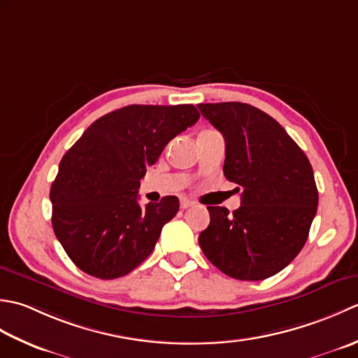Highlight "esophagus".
<instances>
[{"mask_svg":"<svg viewBox=\"0 0 358 358\" xmlns=\"http://www.w3.org/2000/svg\"><path fill=\"white\" fill-rule=\"evenodd\" d=\"M192 206H194V202L192 201V199H187V198H182L180 199V208H188V207H192Z\"/></svg>","mask_w":358,"mask_h":358,"instance_id":"1","label":"esophagus"}]
</instances>
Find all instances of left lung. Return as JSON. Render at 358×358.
I'll return each mask as SVG.
<instances>
[{
	"label": "left lung",
	"mask_w": 358,
	"mask_h": 358,
	"mask_svg": "<svg viewBox=\"0 0 358 358\" xmlns=\"http://www.w3.org/2000/svg\"><path fill=\"white\" fill-rule=\"evenodd\" d=\"M198 108L225 138L224 176L243 188L233 215L225 207H207L210 224L199 245L231 278L266 280L290 264L308 241L318 207L312 165L261 109L241 101Z\"/></svg>",
	"instance_id": "8db88e82"
}]
</instances>
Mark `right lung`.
Wrapping results in <instances>:
<instances>
[{"label":"right lung","instance_id":"right-lung-1","mask_svg":"<svg viewBox=\"0 0 358 358\" xmlns=\"http://www.w3.org/2000/svg\"><path fill=\"white\" fill-rule=\"evenodd\" d=\"M193 105H129L97 119L63 156L50 187L52 227L85 273L114 280L150 257L179 199L137 202V188L171 138L194 125Z\"/></svg>","mask_w":358,"mask_h":358}]
</instances>
